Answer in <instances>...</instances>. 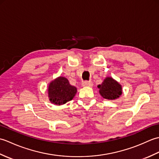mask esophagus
Here are the masks:
<instances>
[{"mask_svg":"<svg viewBox=\"0 0 159 159\" xmlns=\"http://www.w3.org/2000/svg\"><path fill=\"white\" fill-rule=\"evenodd\" d=\"M82 85L83 87H93V83L92 81H84L82 83Z\"/></svg>","mask_w":159,"mask_h":159,"instance_id":"obj_1","label":"esophagus"}]
</instances>
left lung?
<instances>
[{
	"label": "left lung",
	"instance_id": "8db88e82",
	"mask_svg": "<svg viewBox=\"0 0 159 159\" xmlns=\"http://www.w3.org/2000/svg\"><path fill=\"white\" fill-rule=\"evenodd\" d=\"M98 88L99 89L100 96L109 100L119 98L122 93V87L111 76L106 77L102 84L98 85Z\"/></svg>",
	"mask_w": 159,
	"mask_h": 159
}]
</instances>
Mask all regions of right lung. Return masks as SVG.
Returning <instances> with one entry per match:
<instances>
[{
  "label": "right lung",
  "instance_id": "obj_1",
  "mask_svg": "<svg viewBox=\"0 0 159 159\" xmlns=\"http://www.w3.org/2000/svg\"><path fill=\"white\" fill-rule=\"evenodd\" d=\"M76 92V87L71 85L68 80L63 76H59L52 80L48 87L50 102L59 106L72 100Z\"/></svg>",
  "mask_w": 159,
  "mask_h": 159
}]
</instances>
